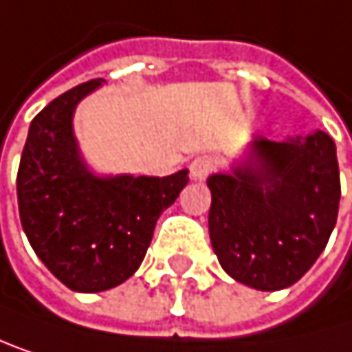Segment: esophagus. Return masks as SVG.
I'll use <instances>...</instances> for the list:
<instances>
[{
	"mask_svg": "<svg viewBox=\"0 0 352 352\" xmlns=\"http://www.w3.org/2000/svg\"><path fill=\"white\" fill-rule=\"evenodd\" d=\"M215 168V160L211 155H201V157H195L192 164H190V178L192 180H205Z\"/></svg>",
	"mask_w": 352,
	"mask_h": 352,
	"instance_id": "1",
	"label": "esophagus"
}]
</instances>
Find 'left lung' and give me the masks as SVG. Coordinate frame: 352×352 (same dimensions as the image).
I'll use <instances>...</instances> for the list:
<instances>
[{
    "mask_svg": "<svg viewBox=\"0 0 352 352\" xmlns=\"http://www.w3.org/2000/svg\"><path fill=\"white\" fill-rule=\"evenodd\" d=\"M209 236L221 268L258 291L297 283L336 226L340 172L330 135H252L230 170L207 178Z\"/></svg>",
    "mask_w": 352,
    "mask_h": 352,
    "instance_id": "8db88e82",
    "label": "left lung"
}]
</instances>
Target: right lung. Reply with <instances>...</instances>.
<instances>
[{
  "instance_id": "obj_1",
  "label": "right lung",
  "mask_w": 352,
  "mask_h": 352,
  "mask_svg": "<svg viewBox=\"0 0 352 352\" xmlns=\"http://www.w3.org/2000/svg\"><path fill=\"white\" fill-rule=\"evenodd\" d=\"M104 80L55 98L28 129L18 170L24 234L43 264L72 291L98 293L141 266L160 215L178 199L188 170L172 176L96 174L82 155L74 114Z\"/></svg>"
}]
</instances>
